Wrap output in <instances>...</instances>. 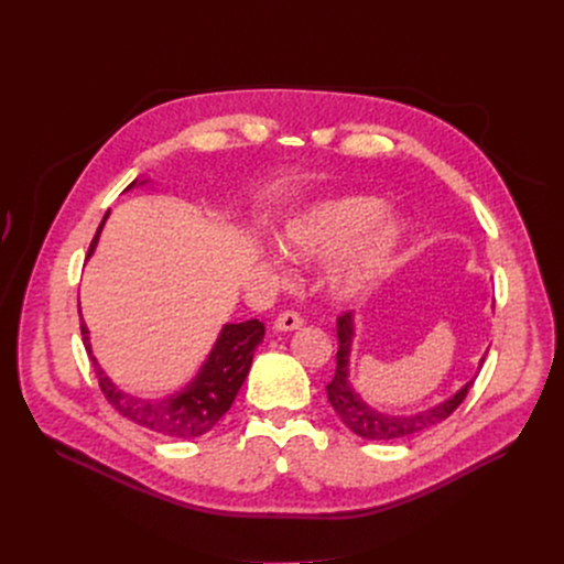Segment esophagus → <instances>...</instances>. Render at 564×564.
I'll return each mask as SVG.
<instances>
[{
    "label": "esophagus",
    "mask_w": 564,
    "mask_h": 564,
    "mask_svg": "<svg viewBox=\"0 0 564 564\" xmlns=\"http://www.w3.org/2000/svg\"><path fill=\"white\" fill-rule=\"evenodd\" d=\"M301 314L294 312V310H288V312H281L274 321V330L276 333H292V330H299L301 328Z\"/></svg>",
    "instance_id": "obj_1"
}]
</instances>
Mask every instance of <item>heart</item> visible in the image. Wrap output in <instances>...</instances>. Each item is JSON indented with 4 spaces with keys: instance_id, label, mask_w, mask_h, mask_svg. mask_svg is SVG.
<instances>
[{
    "instance_id": "b5f03b06",
    "label": "heart",
    "mask_w": 564,
    "mask_h": 564,
    "mask_svg": "<svg viewBox=\"0 0 564 564\" xmlns=\"http://www.w3.org/2000/svg\"><path fill=\"white\" fill-rule=\"evenodd\" d=\"M381 212L383 203L372 196L321 200L283 220L276 240L301 263L326 261L350 242L333 263L328 285L339 301H357L388 276L409 236L404 218Z\"/></svg>"
}]
</instances>
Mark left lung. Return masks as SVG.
Returning <instances> with one entry per match:
<instances>
[{"mask_svg": "<svg viewBox=\"0 0 564 564\" xmlns=\"http://www.w3.org/2000/svg\"><path fill=\"white\" fill-rule=\"evenodd\" d=\"M357 337L355 330V314L346 312L337 318V339H339V350H337V370L333 381L326 386L328 390V401L341 422L359 437L364 440H375V442H388V440H404L411 435H417L422 431H429L431 426H437L451 413L462 404L468 388L473 386L475 377L468 379L455 394L448 399L440 401V404L424 409L420 413H383L370 406L368 401L352 388L350 383V352H352V341ZM487 357V355H485ZM485 357L479 359V366L485 364Z\"/></svg>", "mask_w": 564, "mask_h": 564, "instance_id": "8db88e82", "label": "left lung"}]
</instances>
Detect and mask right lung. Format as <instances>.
Here are the masks:
<instances>
[{
    "label": "right lung",
    "instance_id": "obj_1",
    "mask_svg": "<svg viewBox=\"0 0 564 564\" xmlns=\"http://www.w3.org/2000/svg\"><path fill=\"white\" fill-rule=\"evenodd\" d=\"M144 183L147 181H133L124 192H129L138 185H144ZM107 218H109V212L105 214V218L91 240L87 261L94 257V252L98 248L100 231H102ZM79 330H83L85 348L94 361L96 375L100 379V388H102L105 397L109 399V404L122 417L131 420L133 424L142 426L147 431L160 433V435L176 437V440L200 437L218 424V420L234 404L240 386H243V381L250 372L254 350L263 341V335H265V326L259 318L243 321V324H225L223 330L218 333V339H216L214 348L209 350L205 364L200 366L196 377L183 390H176L163 399H142V397L122 392L105 375L98 359L94 357L89 328L85 326L83 316H79Z\"/></svg>",
    "mask_w": 564,
    "mask_h": 564
}]
</instances>
